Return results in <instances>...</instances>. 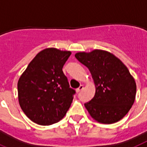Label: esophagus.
Returning a JSON list of instances; mask_svg holds the SVG:
<instances>
[{
	"label": "esophagus",
	"instance_id": "obj_1",
	"mask_svg": "<svg viewBox=\"0 0 147 147\" xmlns=\"http://www.w3.org/2000/svg\"><path fill=\"white\" fill-rule=\"evenodd\" d=\"M83 89H84V86H83V85H80V86H79V88H77V89H76V92H77V93H79L80 91H81V90H83Z\"/></svg>",
	"mask_w": 147,
	"mask_h": 147
}]
</instances>
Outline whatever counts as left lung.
Segmentation results:
<instances>
[{"label":"left lung","instance_id":"left-lung-1","mask_svg":"<svg viewBox=\"0 0 147 147\" xmlns=\"http://www.w3.org/2000/svg\"><path fill=\"white\" fill-rule=\"evenodd\" d=\"M76 59L90 70L96 92L84 107L93 119L102 124L119 121L134 102L137 86L122 62L113 53L102 50L76 53Z\"/></svg>","mask_w":147,"mask_h":147}]
</instances>
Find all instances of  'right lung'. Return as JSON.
Listing matches in <instances>:
<instances>
[{"instance_id": "1", "label": "right lung", "mask_w": 147, "mask_h": 147, "mask_svg": "<svg viewBox=\"0 0 147 147\" xmlns=\"http://www.w3.org/2000/svg\"><path fill=\"white\" fill-rule=\"evenodd\" d=\"M71 53L53 47L45 49L20 76L17 84L19 102L34 123L54 124L69 110L76 90L69 88L63 67Z\"/></svg>"}]
</instances>
